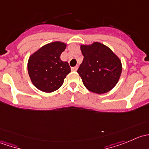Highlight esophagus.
Returning a JSON list of instances; mask_svg holds the SVG:
<instances>
[{
  "label": "esophagus",
  "mask_w": 149,
  "mask_h": 149,
  "mask_svg": "<svg viewBox=\"0 0 149 149\" xmlns=\"http://www.w3.org/2000/svg\"><path fill=\"white\" fill-rule=\"evenodd\" d=\"M78 69V67L77 66H75V67H72L71 68V70L72 71H76Z\"/></svg>",
  "instance_id": "esophagus-1"
}]
</instances>
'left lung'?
I'll return each mask as SVG.
<instances>
[{
  "mask_svg": "<svg viewBox=\"0 0 149 149\" xmlns=\"http://www.w3.org/2000/svg\"><path fill=\"white\" fill-rule=\"evenodd\" d=\"M80 48L84 60L77 72L86 88L99 94L112 90L121 76L120 59L110 48L99 42L81 45Z\"/></svg>",
  "mask_w": 149,
  "mask_h": 149,
  "instance_id": "1",
  "label": "left lung"
}]
</instances>
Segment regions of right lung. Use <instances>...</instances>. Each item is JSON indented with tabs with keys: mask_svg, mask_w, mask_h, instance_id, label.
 <instances>
[{
	"mask_svg": "<svg viewBox=\"0 0 149 149\" xmlns=\"http://www.w3.org/2000/svg\"><path fill=\"white\" fill-rule=\"evenodd\" d=\"M67 44L61 41L48 43L29 58L28 73L33 85L40 91L51 93L58 90L70 73L68 62L61 59Z\"/></svg>",
	"mask_w": 149,
	"mask_h": 149,
	"instance_id": "right-lung-1",
	"label": "right lung"
}]
</instances>
